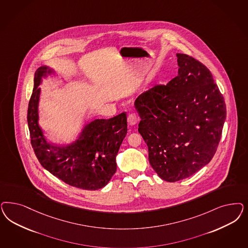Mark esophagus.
Wrapping results in <instances>:
<instances>
[{
  "label": "esophagus",
  "mask_w": 248,
  "mask_h": 248,
  "mask_svg": "<svg viewBox=\"0 0 248 248\" xmlns=\"http://www.w3.org/2000/svg\"><path fill=\"white\" fill-rule=\"evenodd\" d=\"M138 120H139V118L137 117V115L135 113H132V114H129V115H128V125H130V126H134V125H136Z\"/></svg>",
  "instance_id": "obj_1"
}]
</instances>
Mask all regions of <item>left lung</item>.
Listing matches in <instances>:
<instances>
[{"label": "left lung", "instance_id": "left-lung-1", "mask_svg": "<svg viewBox=\"0 0 248 248\" xmlns=\"http://www.w3.org/2000/svg\"><path fill=\"white\" fill-rule=\"evenodd\" d=\"M176 56L177 77L145 91L134 103L150 163L170 183L192 176L211 161L226 118L224 96L210 70L192 56Z\"/></svg>", "mask_w": 248, "mask_h": 248}]
</instances>
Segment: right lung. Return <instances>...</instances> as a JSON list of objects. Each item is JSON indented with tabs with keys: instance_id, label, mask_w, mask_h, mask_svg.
Returning <instances> with one entry per match:
<instances>
[{
	"instance_id": "right-lung-1",
	"label": "right lung",
	"mask_w": 248,
	"mask_h": 248,
	"mask_svg": "<svg viewBox=\"0 0 248 248\" xmlns=\"http://www.w3.org/2000/svg\"><path fill=\"white\" fill-rule=\"evenodd\" d=\"M55 74L48 65H42L34 74L27 112L32 149L41 165L65 184L89 191L101 189L117 170L116 157L128 130L127 115L123 112L109 120L85 123L70 143L49 142L39 125V86Z\"/></svg>"
}]
</instances>
